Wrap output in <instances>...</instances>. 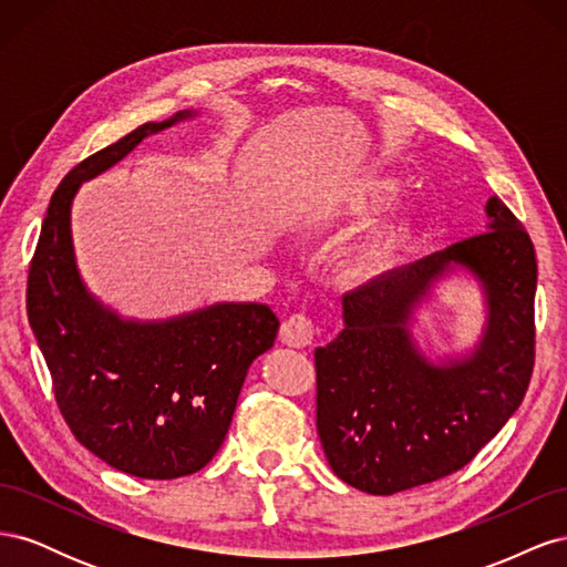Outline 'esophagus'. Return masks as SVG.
I'll list each match as a JSON object with an SVG mask.
<instances>
[{
    "mask_svg": "<svg viewBox=\"0 0 567 567\" xmlns=\"http://www.w3.org/2000/svg\"><path fill=\"white\" fill-rule=\"evenodd\" d=\"M281 342L288 348H307L315 338V326L312 319L307 315H290L281 323Z\"/></svg>",
    "mask_w": 567,
    "mask_h": 567,
    "instance_id": "34e87169",
    "label": "esophagus"
}]
</instances>
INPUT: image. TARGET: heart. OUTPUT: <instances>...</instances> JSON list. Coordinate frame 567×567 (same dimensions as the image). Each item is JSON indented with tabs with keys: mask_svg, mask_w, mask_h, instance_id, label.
<instances>
[{
	"mask_svg": "<svg viewBox=\"0 0 567 567\" xmlns=\"http://www.w3.org/2000/svg\"><path fill=\"white\" fill-rule=\"evenodd\" d=\"M400 182L383 173H364L352 179L342 213L352 219H371L385 213L400 198ZM416 236V219L411 215L390 217L375 225L362 241H357L340 262V271L350 284H367L383 277L400 265Z\"/></svg>",
	"mask_w": 567,
	"mask_h": 567,
	"instance_id": "b5f03b06",
	"label": "heart"
}]
</instances>
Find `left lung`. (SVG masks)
<instances>
[{
  "label": "left lung",
  "instance_id": "1",
  "mask_svg": "<svg viewBox=\"0 0 567 567\" xmlns=\"http://www.w3.org/2000/svg\"><path fill=\"white\" fill-rule=\"evenodd\" d=\"M487 227L342 296V331L317 348V433L333 473L367 494L450 475L516 414L535 367L537 257L492 196ZM463 268L484 290L486 326L466 354L433 363L410 333L432 288Z\"/></svg>",
  "mask_w": 567,
  "mask_h": 567
}]
</instances>
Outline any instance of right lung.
<instances>
[{
	"instance_id": "obj_1",
	"label": "right lung",
	"mask_w": 567,
	"mask_h": 567,
	"mask_svg": "<svg viewBox=\"0 0 567 567\" xmlns=\"http://www.w3.org/2000/svg\"><path fill=\"white\" fill-rule=\"evenodd\" d=\"M192 117L196 111H179L146 123L75 165L51 196L28 277V321L65 423L94 456L146 480L192 475L217 454L252 359L279 331V317L262 302L127 319L80 277L71 210L82 182Z\"/></svg>"
}]
</instances>
